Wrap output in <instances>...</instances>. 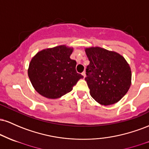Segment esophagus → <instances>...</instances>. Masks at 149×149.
Instances as JSON below:
<instances>
[{"label": "esophagus", "mask_w": 149, "mask_h": 149, "mask_svg": "<svg viewBox=\"0 0 149 149\" xmlns=\"http://www.w3.org/2000/svg\"><path fill=\"white\" fill-rule=\"evenodd\" d=\"M82 75H83L84 78H85V76H86V74H85V71H83V72L82 73Z\"/></svg>", "instance_id": "1"}]
</instances>
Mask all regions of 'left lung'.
<instances>
[{"label":"left lung","instance_id":"left-lung-1","mask_svg":"<svg viewBox=\"0 0 149 149\" xmlns=\"http://www.w3.org/2000/svg\"><path fill=\"white\" fill-rule=\"evenodd\" d=\"M90 64L85 78L92 98L102 105L113 104L129 90L132 73L130 65L118 53L100 47L85 48Z\"/></svg>","mask_w":149,"mask_h":149}]
</instances>
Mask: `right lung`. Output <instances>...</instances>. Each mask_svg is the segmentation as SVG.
Returning a JSON list of instances; mask_svg holds the SVG:
<instances>
[{
	"label": "right lung",
	"instance_id": "obj_1",
	"mask_svg": "<svg viewBox=\"0 0 149 149\" xmlns=\"http://www.w3.org/2000/svg\"><path fill=\"white\" fill-rule=\"evenodd\" d=\"M73 49L59 45L42 49L32 58L28 76L34 89L42 96L59 98L71 92L83 78L76 72V60L70 58Z\"/></svg>",
	"mask_w": 149,
	"mask_h": 149
}]
</instances>
